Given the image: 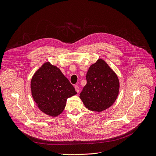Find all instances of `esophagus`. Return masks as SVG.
<instances>
[{"instance_id": "esophagus-1", "label": "esophagus", "mask_w": 156, "mask_h": 156, "mask_svg": "<svg viewBox=\"0 0 156 156\" xmlns=\"http://www.w3.org/2000/svg\"><path fill=\"white\" fill-rule=\"evenodd\" d=\"M74 88H75L76 91L77 93H79V87L77 85H75Z\"/></svg>"}]
</instances>
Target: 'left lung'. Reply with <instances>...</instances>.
<instances>
[{"mask_svg":"<svg viewBox=\"0 0 156 156\" xmlns=\"http://www.w3.org/2000/svg\"><path fill=\"white\" fill-rule=\"evenodd\" d=\"M86 79L79 96L86 108L100 112L111 107L117 98L120 85L117 76L106 61L98 59L91 65Z\"/></svg>","mask_w":156,"mask_h":156,"instance_id":"obj_1","label":"left lung"}]
</instances>
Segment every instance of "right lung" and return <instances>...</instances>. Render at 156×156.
Returning a JSON list of instances; mask_svg holds the SVG:
<instances>
[{
	"label": "right lung",
	"instance_id": "obj_1",
	"mask_svg": "<svg viewBox=\"0 0 156 156\" xmlns=\"http://www.w3.org/2000/svg\"><path fill=\"white\" fill-rule=\"evenodd\" d=\"M30 89L39 109L51 117L61 114L67 99L77 94L69 80L50 62L43 64L36 71L31 79Z\"/></svg>",
	"mask_w": 156,
	"mask_h": 156
}]
</instances>
